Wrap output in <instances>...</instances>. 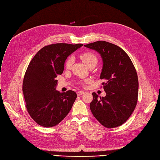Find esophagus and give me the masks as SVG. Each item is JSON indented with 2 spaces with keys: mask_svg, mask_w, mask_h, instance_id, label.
<instances>
[{
  "mask_svg": "<svg viewBox=\"0 0 160 160\" xmlns=\"http://www.w3.org/2000/svg\"><path fill=\"white\" fill-rule=\"evenodd\" d=\"M84 93H85V92H84V91H77V94H78V96L82 95V94H83Z\"/></svg>",
  "mask_w": 160,
  "mask_h": 160,
  "instance_id": "obj_1",
  "label": "esophagus"
}]
</instances>
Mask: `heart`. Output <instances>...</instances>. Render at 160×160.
<instances>
[{
    "mask_svg": "<svg viewBox=\"0 0 160 160\" xmlns=\"http://www.w3.org/2000/svg\"><path fill=\"white\" fill-rule=\"evenodd\" d=\"M80 57L88 67L93 63H97L98 61L97 56H96L93 53L89 52H84L81 53L80 55ZM74 59L72 56H69L67 58L65 62V66L67 69H70L71 68L74 63Z\"/></svg>",
    "mask_w": 160,
    "mask_h": 160,
    "instance_id": "1",
    "label": "heart"
}]
</instances>
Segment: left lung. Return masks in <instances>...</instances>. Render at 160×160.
<instances>
[{
	"instance_id": "obj_1",
	"label": "left lung",
	"mask_w": 160,
	"mask_h": 160,
	"mask_svg": "<svg viewBox=\"0 0 160 160\" xmlns=\"http://www.w3.org/2000/svg\"><path fill=\"white\" fill-rule=\"evenodd\" d=\"M84 46L101 55L103 66L100 79L105 81L102 84L107 93L98 98L92 92L90 110L104 127H117L128 120L138 103L139 82L135 67L129 55L116 45L98 41Z\"/></svg>"
}]
</instances>
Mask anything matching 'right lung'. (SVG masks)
Wrapping results in <instances>:
<instances>
[{
    "label": "right lung",
    "mask_w": 160,
    "mask_h": 160,
    "mask_svg": "<svg viewBox=\"0 0 160 160\" xmlns=\"http://www.w3.org/2000/svg\"><path fill=\"white\" fill-rule=\"evenodd\" d=\"M83 45L55 43L40 49L29 62L24 74L22 92L26 108L38 125L58 124L72 108L77 98L74 91L55 90L56 78L63 73L67 57Z\"/></svg>",
    "instance_id": "add662e5"
}]
</instances>
